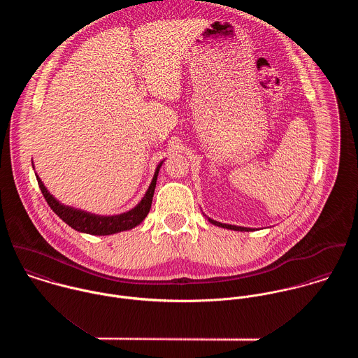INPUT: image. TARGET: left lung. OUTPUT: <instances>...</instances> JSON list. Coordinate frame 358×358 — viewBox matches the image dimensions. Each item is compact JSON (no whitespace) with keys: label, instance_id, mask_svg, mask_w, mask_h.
<instances>
[{"label":"left lung","instance_id":"left-lung-1","mask_svg":"<svg viewBox=\"0 0 358 358\" xmlns=\"http://www.w3.org/2000/svg\"><path fill=\"white\" fill-rule=\"evenodd\" d=\"M204 213V212H203ZM205 217L208 219V222H210L212 224L217 226V227H223V229H229V230H236V231H251V230H255V229H251V227H243V226H236V224H227V223H220L217 220H213L210 217H208L204 213Z\"/></svg>","mask_w":358,"mask_h":358}]
</instances>
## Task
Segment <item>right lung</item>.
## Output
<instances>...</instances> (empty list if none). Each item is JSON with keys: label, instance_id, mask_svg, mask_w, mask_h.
<instances>
[{"label": "right lung", "instance_id": "right-lung-1", "mask_svg": "<svg viewBox=\"0 0 358 358\" xmlns=\"http://www.w3.org/2000/svg\"><path fill=\"white\" fill-rule=\"evenodd\" d=\"M165 159H162L157 165L152 183H150L148 192L145 193V196L142 197V200L135 205L132 209H129L127 212H122V213H118V215H98V213H92V212H88V210H84V209H80V208L64 205L52 196L36 171H34V173H36L38 186H40L41 193L45 197L47 203L51 206L52 210L64 223H67L71 229H74L80 233L92 234V236H110V234H115V233H120V231L131 230V229L139 226L145 220V217L148 216V213L152 208L158 171H159ZM33 169H36L34 164H33Z\"/></svg>", "mask_w": 358, "mask_h": 358}]
</instances>
